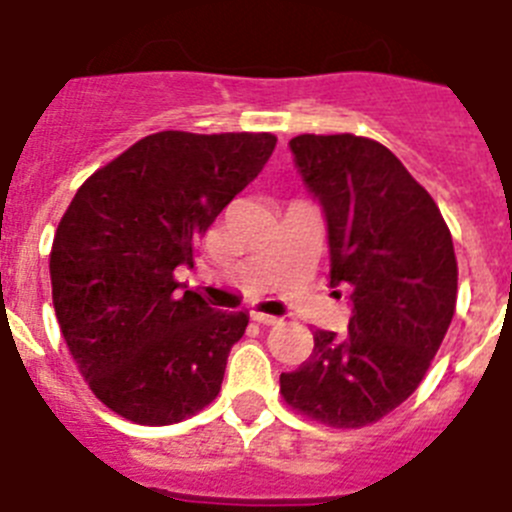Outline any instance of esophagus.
Masks as SVG:
<instances>
[{"mask_svg": "<svg viewBox=\"0 0 512 512\" xmlns=\"http://www.w3.org/2000/svg\"><path fill=\"white\" fill-rule=\"evenodd\" d=\"M251 318L256 320V323H261V325H279V323H282V318H277V315H266V312H259V310H253Z\"/></svg>", "mask_w": 512, "mask_h": 512, "instance_id": "1", "label": "esophagus"}]
</instances>
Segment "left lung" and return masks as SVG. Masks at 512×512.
<instances>
[{
    "instance_id": "left-lung-1",
    "label": "left lung",
    "mask_w": 512,
    "mask_h": 512,
    "mask_svg": "<svg viewBox=\"0 0 512 512\" xmlns=\"http://www.w3.org/2000/svg\"><path fill=\"white\" fill-rule=\"evenodd\" d=\"M289 148L328 220L330 284L354 289V310L343 336L312 333L310 359L279 390L305 418L361 428L418 390L449 330L454 241L431 194L377 140L305 133Z\"/></svg>"
}]
</instances>
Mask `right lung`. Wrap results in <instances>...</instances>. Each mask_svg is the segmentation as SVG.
<instances>
[{
	"mask_svg": "<svg viewBox=\"0 0 512 512\" xmlns=\"http://www.w3.org/2000/svg\"><path fill=\"white\" fill-rule=\"evenodd\" d=\"M271 133L146 135L81 184L51 248L53 307L81 377L112 413L171 425L220 392L246 312L179 289L176 266L259 176Z\"/></svg>",
	"mask_w": 512,
	"mask_h": 512,
	"instance_id": "1",
	"label": "right lung"
}]
</instances>
